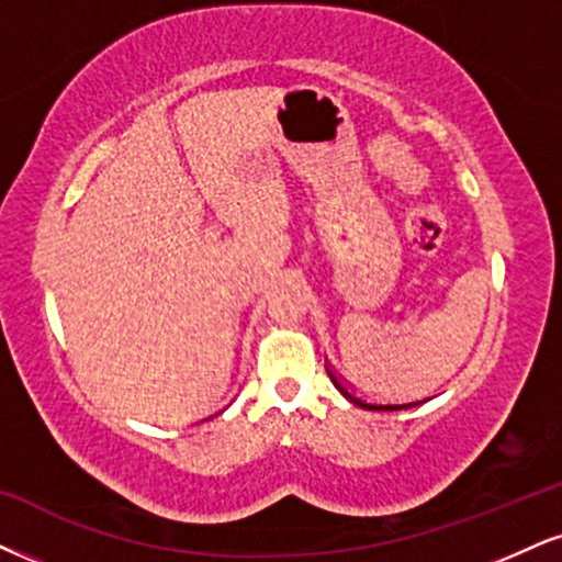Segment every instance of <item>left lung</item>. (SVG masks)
Here are the masks:
<instances>
[{
    "instance_id": "8db88e82",
    "label": "left lung",
    "mask_w": 562,
    "mask_h": 562,
    "mask_svg": "<svg viewBox=\"0 0 562 562\" xmlns=\"http://www.w3.org/2000/svg\"><path fill=\"white\" fill-rule=\"evenodd\" d=\"M328 375H330V380H334V385L338 387V391H341L344 396L351 401V404H357V406H362V408H372V412H398V408H408V406L419 404V401H414V404H372V401H367V398H362V396H357V393L351 391V387L346 385L344 380L336 375V372H330V370H328Z\"/></svg>"
}]
</instances>
